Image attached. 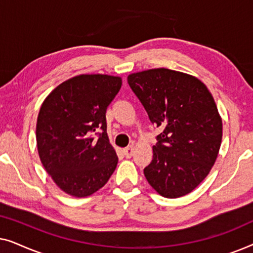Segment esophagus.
Instances as JSON below:
<instances>
[{
  "mask_svg": "<svg viewBox=\"0 0 253 253\" xmlns=\"http://www.w3.org/2000/svg\"><path fill=\"white\" fill-rule=\"evenodd\" d=\"M123 153H124V155H126V158L130 159L134 153V147L132 146V145H131V146H127L126 148H124L123 150Z\"/></svg>",
  "mask_w": 253,
  "mask_h": 253,
  "instance_id": "34e87169",
  "label": "esophagus"
}]
</instances>
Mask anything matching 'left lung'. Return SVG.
I'll use <instances>...</instances> for the list:
<instances>
[{
	"label": "left lung",
	"instance_id": "obj_1",
	"mask_svg": "<svg viewBox=\"0 0 253 253\" xmlns=\"http://www.w3.org/2000/svg\"><path fill=\"white\" fill-rule=\"evenodd\" d=\"M127 83L162 132L145 177L166 198L195 190L219 153L222 121L204 83L183 72L159 68L127 76Z\"/></svg>",
	"mask_w": 253,
	"mask_h": 253
}]
</instances>
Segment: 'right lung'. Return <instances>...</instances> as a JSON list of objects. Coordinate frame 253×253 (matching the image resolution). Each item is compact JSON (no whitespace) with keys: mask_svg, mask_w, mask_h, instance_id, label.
<instances>
[{"mask_svg":"<svg viewBox=\"0 0 253 253\" xmlns=\"http://www.w3.org/2000/svg\"><path fill=\"white\" fill-rule=\"evenodd\" d=\"M122 86L108 75H79L44 99L37 121L40 160L68 195L87 197L108 182L117 155L107 134L106 112Z\"/></svg>","mask_w":253,"mask_h":253,"instance_id":"obj_1","label":"right lung"}]
</instances>
